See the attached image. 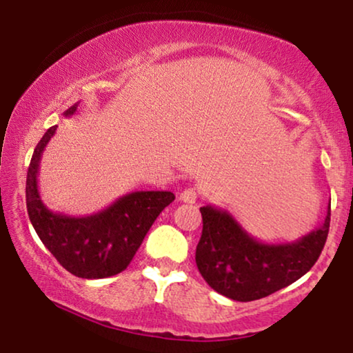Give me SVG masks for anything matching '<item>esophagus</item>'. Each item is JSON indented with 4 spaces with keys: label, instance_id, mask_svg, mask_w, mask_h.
Wrapping results in <instances>:
<instances>
[{
    "label": "esophagus",
    "instance_id": "1",
    "mask_svg": "<svg viewBox=\"0 0 353 353\" xmlns=\"http://www.w3.org/2000/svg\"><path fill=\"white\" fill-rule=\"evenodd\" d=\"M180 201L185 202V204H194L197 201V191L194 188H188L180 194Z\"/></svg>",
    "mask_w": 353,
    "mask_h": 353
}]
</instances>
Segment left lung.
<instances>
[{"label":"left lung","instance_id":"left-lung-1","mask_svg":"<svg viewBox=\"0 0 353 353\" xmlns=\"http://www.w3.org/2000/svg\"><path fill=\"white\" fill-rule=\"evenodd\" d=\"M202 236L196 265L207 284L238 302L267 297L302 278L320 257L330 231L325 221L291 243H263L243 228L228 210L201 207Z\"/></svg>","mask_w":353,"mask_h":353}]
</instances>
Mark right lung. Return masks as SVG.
I'll list each match as a JSON object with an SVG mask.
<instances>
[{
    "label": "right lung",
    "instance_id": "add662e5",
    "mask_svg": "<svg viewBox=\"0 0 353 353\" xmlns=\"http://www.w3.org/2000/svg\"><path fill=\"white\" fill-rule=\"evenodd\" d=\"M77 105L64 115L75 114ZM57 125L48 128L27 172V212L38 238L67 272L85 279L114 276L128 267L159 214L175 199L170 191H134L98 214L70 216L43 204L38 191L40 161Z\"/></svg>",
    "mask_w": 353,
    "mask_h": 353
}]
</instances>
